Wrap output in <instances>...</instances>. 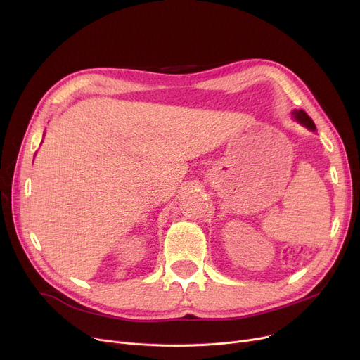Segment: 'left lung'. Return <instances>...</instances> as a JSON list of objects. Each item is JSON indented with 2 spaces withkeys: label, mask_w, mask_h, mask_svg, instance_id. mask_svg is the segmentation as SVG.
<instances>
[{
  "label": "left lung",
  "mask_w": 360,
  "mask_h": 360,
  "mask_svg": "<svg viewBox=\"0 0 360 360\" xmlns=\"http://www.w3.org/2000/svg\"><path fill=\"white\" fill-rule=\"evenodd\" d=\"M292 115H294V119H295L297 122H300L302 124H304L306 128H309L310 131H316V127H315L314 120H311V119L307 116V113H306L304 110H295V112H292Z\"/></svg>",
  "instance_id": "obj_1"
}]
</instances>
